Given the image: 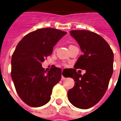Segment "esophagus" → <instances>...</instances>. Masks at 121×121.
I'll use <instances>...</instances> for the list:
<instances>
[{"mask_svg":"<svg viewBox=\"0 0 121 121\" xmlns=\"http://www.w3.org/2000/svg\"><path fill=\"white\" fill-rule=\"evenodd\" d=\"M64 79H65V77H64V76H62V78H61V80H62V81H64Z\"/></svg>","mask_w":121,"mask_h":121,"instance_id":"obj_1","label":"esophagus"}]
</instances>
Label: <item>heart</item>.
Masks as SVG:
<instances>
[{"mask_svg": "<svg viewBox=\"0 0 121 121\" xmlns=\"http://www.w3.org/2000/svg\"><path fill=\"white\" fill-rule=\"evenodd\" d=\"M70 46H71V45H70Z\"/></svg>", "mask_w": 121, "mask_h": 121, "instance_id": "heart-1", "label": "heart"}]
</instances>
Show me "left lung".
I'll return each instance as SVG.
<instances>
[{"label":"left lung","mask_w":121,"mask_h":121,"mask_svg":"<svg viewBox=\"0 0 121 121\" xmlns=\"http://www.w3.org/2000/svg\"><path fill=\"white\" fill-rule=\"evenodd\" d=\"M70 35L79 44L83 54L79 57L74 69L70 70L74 87L67 96L74 106L87 109L97 104L106 92L113 73L114 54L103 37L89 30H71ZM76 68L86 70L78 74Z\"/></svg>","instance_id":"left-lung-1"}]
</instances>
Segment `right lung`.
Masks as SVG:
<instances>
[{
  "label": "right lung",
  "instance_id": "1",
  "mask_svg": "<svg viewBox=\"0 0 121 121\" xmlns=\"http://www.w3.org/2000/svg\"><path fill=\"white\" fill-rule=\"evenodd\" d=\"M66 34L52 28L39 29L26 35L17 44L12 56L11 77L18 95L29 106L47 104L53 87L60 81V69L54 67L47 72L42 62Z\"/></svg>",
  "mask_w": 121,
  "mask_h": 121
}]
</instances>
